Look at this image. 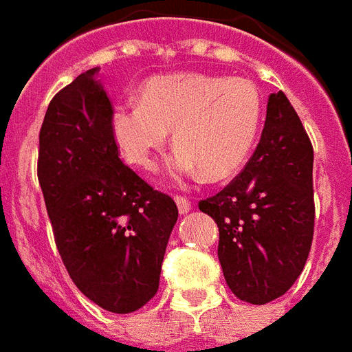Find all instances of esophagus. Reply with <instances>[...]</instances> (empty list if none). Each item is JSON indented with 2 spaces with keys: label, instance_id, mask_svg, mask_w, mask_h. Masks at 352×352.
Masks as SVG:
<instances>
[{
  "label": "esophagus",
  "instance_id": "34e87169",
  "mask_svg": "<svg viewBox=\"0 0 352 352\" xmlns=\"http://www.w3.org/2000/svg\"><path fill=\"white\" fill-rule=\"evenodd\" d=\"M175 204H177V208H179V213H181V215H184V213H188V211L191 210L190 199H186V197L177 195L175 197Z\"/></svg>",
  "mask_w": 352,
  "mask_h": 352
}]
</instances>
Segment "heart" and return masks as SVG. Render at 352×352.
<instances>
[{
    "label": "heart",
    "mask_w": 352,
    "mask_h": 352,
    "mask_svg": "<svg viewBox=\"0 0 352 352\" xmlns=\"http://www.w3.org/2000/svg\"><path fill=\"white\" fill-rule=\"evenodd\" d=\"M139 102L111 111V135L133 166L151 170L157 151L173 130L171 175L226 179L241 170L255 146L262 121V96L244 77L179 72L150 77Z\"/></svg>",
    "instance_id": "1"
}]
</instances>
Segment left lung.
<instances>
[{"label": "left lung", "mask_w": 352, "mask_h": 352, "mask_svg": "<svg viewBox=\"0 0 352 352\" xmlns=\"http://www.w3.org/2000/svg\"><path fill=\"white\" fill-rule=\"evenodd\" d=\"M199 210L219 226V260L236 298L262 305L295 284L315 228L313 146L284 92L267 99L244 170Z\"/></svg>", "instance_id": "8db88e82"}]
</instances>
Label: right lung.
<instances>
[{
  "label": "right lung",
  "instance_id": "obj_1",
  "mask_svg": "<svg viewBox=\"0 0 352 352\" xmlns=\"http://www.w3.org/2000/svg\"><path fill=\"white\" fill-rule=\"evenodd\" d=\"M97 72L77 76L48 104L37 177L77 289L102 309L126 315L155 296L179 211L119 159Z\"/></svg>",
  "mask_w": 352,
  "mask_h": 352
}]
</instances>
